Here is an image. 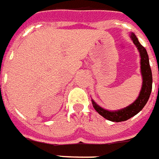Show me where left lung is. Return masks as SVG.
I'll list each match as a JSON object with an SVG mask.
<instances>
[{
  "mask_svg": "<svg viewBox=\"0 0 159 159\" xmlns=\"http://www.w3.org/2000/svg\"><path fill=\"white\" fill-rule=\"evenodd\" d=\"M130 37H131L133 43L138 48L141 57V74L143 76V85H142V89H141L140 94L138 95V97L130 106L125 107L123 109L115 111H111L108 110L104 109L100 106H98L93 100L91 101L93 107L100 115L102 116L104 118H106L107 120L115 121V122L124 121V120H128L132 116H134L135 115H137L138 112L142 111L143 107H145V105L150 97L151 91H152V70H151L150 64H149V58L147 50L145 49V48L141 45L138 38L136 37L134 33H131Z\"/></svg>",
  "mask_w": 159,
  "mask_h": 159,
  "instance_id": "left-lung-1",
  "label": "left lung"
}]
</instances>
